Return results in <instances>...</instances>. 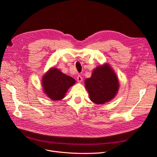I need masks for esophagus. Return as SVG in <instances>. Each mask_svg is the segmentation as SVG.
Masks as SVG:
<instances>
[{
  "label": "esophagus",
  "instance_id": "obj_1",
  "mask_svg": "<svg viewBox=\"0 0 157 157\" xmlns=\"http://www.w3.org/2000/svg\"><path fill=\"white\" fill-rule=\"evenodd\" d=\"M77 80L78 82H82V77H81V75H78V77H77Z\"/></svg>",
  "mask_w": 157,
  "mask_h": 157
}]
</instances>
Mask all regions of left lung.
<instances>
[{
	"mask_svg": "<svg viewBox=\"0 0 157 157\" xmlns=\"http://www.w3.org/2000/svg\"><path fill=\"white\" fill-rule=\"evenodd\" d=\"M91 101L96 104L108 102L116 96L119 84L115 73L107 64L93 71L91 77L85 80Z\"/></svg>",
	"mask_w": 157,
	"mask_h": 157,
	"instance_id": "left-lung-1",
	"label": "left lung"
}]
</instances>
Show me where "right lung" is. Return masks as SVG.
Returning a JSON list of instances; mask_svg holds the SVG:
<instances>
[{"label":"right lung","mask_w":157,"mask_h":157,"mask_svg":"<svg viewBox=\"0 0 157 157\" xmlns=\"http://www.w3.org/2000/svg\"><path fill=\"white\" fill-rule=\"evenodd\" d=\"M75 83V80L61 73L58 69L52 68L42 78L44 93L52 100L63 99L69 87Z\"/></svg>","instance_id":"add662e5"}]
</instances>
